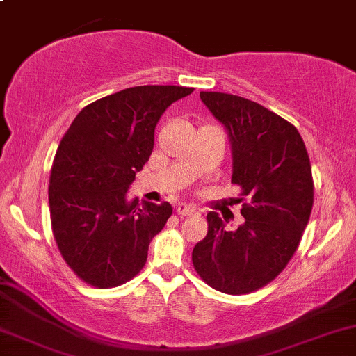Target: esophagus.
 <instances>
[{
    "mask_svg": "<svg viewBox=\"0 0 356 356\" xmlns=\"http://www.w3.org/2000/svg\"><path fill=\"white\" fill-rule=\"evenodd\" d=\"M177 213H178V216L185 218V216H191V214H195L196 209L193 208V206H188L185 203H181V204L177 206Z\"/></svg>",
    "mask_w": 356,
    "mask_h": 356,
    "instance_id": "34e87169",
    "label": "esophagus"
}]
</instances>
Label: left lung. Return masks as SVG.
Masks as SVG:
<instances>
[{"instance_id":"8db88e82","label":"left lung","mask_w":356,"mask_h":356,"mask_svg":"<svg viewBox=\"0 0 356 356\" xmlns=\"http://www.w3.org/2000/svg\"><path fill=\"white\" fill-rule=\"evenodd\" d=\"M200 97L226 127L231 183L245 203L236 231L208 213V234L193 249V266L209 287L243 296L272 282L299 248L314 206L312 166L299 130L277 113L222 92Z\"/></svg>"}]
</instances>
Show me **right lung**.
<instances>
[{"label": "right lung", "instance_id": "1", "mask_svg": "<svg viewBox=\"0 0 356 356\" xmlns=\"http://www.w3.org/2000/svg\"><path fill=\"white\" fill-rule=\"evenodd\" d=\"M193 87H129L87 105L57 147L49 178L51 225L65 264L97 289L129 282L173 213L170 203L127 201L153 150L161 113Z\"/></svg>", "mask_w": 356, "mask_h": 356}]
</instances>
